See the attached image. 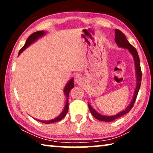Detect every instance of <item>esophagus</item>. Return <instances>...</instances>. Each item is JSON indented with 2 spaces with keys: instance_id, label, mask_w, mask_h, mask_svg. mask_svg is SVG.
<instances>
[{
  "instance_id": "34e87169",
  "label": "esophagus",
  "mask_w": 153,
  "mask_h": 153,
  "mask_svg": "<svg viewBox=\"0 0 153 153\" xmlns=\"http://www.w3.org/2000/svg\"><path fill=\"white\" fill-rule=\"evenodd\" d=\"M82 80H83L82 77L80 76H79V75H77V76H75V78H74L75 82L77 83H81V81H82Z\"/></svg>"
}]
</instances>
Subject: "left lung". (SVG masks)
<instances>
[{
    "instance_id": "1",
    "label": "left lung",
    "mask_w": 153,
    "mask_h": 153,
    "mask_svg": "<svg viewBox=\"0 0 153 153\" xmlns=\"http://www.w3.org/2000/svg\"><path fill=\"white\" fill-rule=\"evenodd\" d=\"M115 33H116L115 41H116V42L117 45H118V47L128 49L131 55L133 56L134 60V62H135L136 74H137V87H136L135 88L134 93V97L132 98V100H131L130 102V104H129V106L126 108V109L123 111H121L118 114L115 115V116H102V115L98 114V113L96 111H95V109H94L93 108H92V106L88 104L90 111H91L92 115H93L96 119H97V120H101V121H104V122H111V121L116 120L117 118H120L121 116H124V115L129 112V111L131 109V108L133 107L134 104V102L136 101V99H137L138 93H139V91L140 86H141V83L142 73H141V66H140V59H139V54H138L137 49H136L128 41H127V39L126 38V37H125L124 33L121 32L120 30H118V29H116V30H115Z\"/></svg>"
}]
</instances>
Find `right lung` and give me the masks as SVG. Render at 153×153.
Masks as SVG:
<instances>
[{
	"instance_id": "1",
	"label": "right lung",
	"mask_w": 153,
	"mask_h": 153,
	"mask_svg": "<svg viewBox=\"0 0 153 153\" xmlns=\"http://www.w3.org/2000/svg\"><path fill=\"white\" fill-rule=\"evenodd\" d=\"M45 32L44 30H41V31H37V32L33 33V34H31L30 36L28 37L27 40L25 43V45L24 47H23L22 49H20L19 52V55L22 53V52L26 49L28 46H30L31 44L33 42H34L35 41H36L37 39L39 38V37H42L43 35H45ZM74 88V79H72L71 80L69 81V82L67 83V85H65L64 89V93L65 94V96L67 97V101H66V104L65 106L64 110L62 111V112L60 114L59 116H58L57 118L52 119L51 120H37L39 122H42L43 123H46V124H49V123H55V122H58V121H60V120H62V118H64L65 117L66 114H68V108H69V104H68V97H69V93L71 91V89H72Z\"/></svg>"
}]
</instances>
